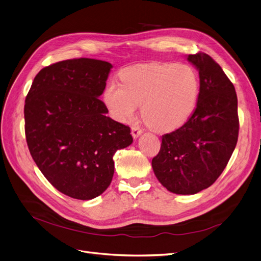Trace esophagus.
<instances>
[{"mask_svg": "<svg viewBox=\"0 0 261 261\" xmlns=\"http://www.w3.org/2000/svg\"><path fill=\"white\" fill-rule=\"evenodd\" d=\"M142 132H143L142 129H140L138 125H134V127H132V129H131V134L134 139H138L142 134Z\"/></svg>", "mask_w": 261, "mask_h": 261, "instance_id": "34e87169", "label": "esophagus"}]
</instances>
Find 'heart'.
Masks as SVG:
<instances>
[{
    "instance_id": "heart-1",
    "label": "heart",
    "mask_w": 261,
    "mask_h": 261,
    "mask_svg": "<svg viewBox=\"0 0 261 261\" xmlns=\"http://www.w3.org/2000/svg\"><path fill=\"white\" fill-rule=\"evenodd\" d=\"M121 84L111 82L103 101L118 121L131 120L142 105V117L159 132L181 127L195 112L200 84L196 71L182 63H150L124 70Z\"/></svg>"
}]
</instances>
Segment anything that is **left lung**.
Listing matches in <instances>:
<instances>
[{
    "label": "left lung",
    "mask_w": 261,
    "mask_h": 261,
    "mask_svg": "<svg viewBox=\"0 0 261 261\" xmlns=\"http://www.w3.org/2000/svg\"><path fill=\"white\" fill-rule=\"evenodd\" d=\"M200 77V91L190 118L163 134L151 166L162 186L177 195L210 187L225 170L239 137L238 98L220 65L204 53L188 55Z\"/></svg>",
    "instance_id": "8db88e82"
}]
</instances>
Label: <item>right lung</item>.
I'll use <instances>...</instances> for the list:
<instances>
[{
    "mask_svg": "<svg viewBox=\"0 0 261 261\" xmlns=\"http://www.w3.org/2000/svg\"><path fill=\"white\" fill-rule=\"evenodd\" d=\"M112 64L80 58L37 73L24 104L29 150L50 184L79 200L100 196L114 175L113 156L133 142L130 128L106 116Z\"/></svg>",
    "mask_w": 261,
    "mask_h": 261,
    "instance_id": "right-lung-1",
    "label": "right lung"
}]
</instances>
